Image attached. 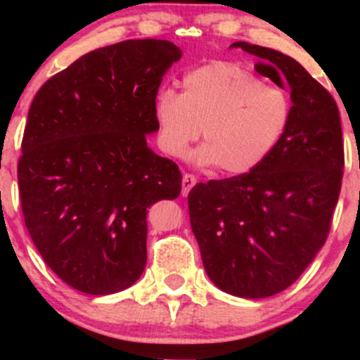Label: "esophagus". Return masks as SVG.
Returning a JSON list of instances; mask_svg holds the SVG:
<instances>
[{
	"label": "esophagus",
	"mask_w": 360,
	"mask_h": 360,
	"mask_svg": "<svg viewBox=\"0 0 360 360\" xmlns=\"http://www.w3.org/2000/svg\"><path fill=\"white\" fill-rule=\"evenodd\" d=\"M196 183H198V179L193 174H184L183 176V191H181V194H183V196H188V193L191 191Z\"/></svg>",
	"instance_id": "obj_1"
}]
</instances>
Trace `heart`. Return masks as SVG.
<instances>
[{
  "mask_svg": "<svg viewBox=\"0 0 360 360\" xmlns=\"http://www.w3.org/2000/svg\"><path fill=\"white\" fill-rule=\"evenodd\" d=\"M183 89H160L154 101L159 146L196 166H220L232 176L249 174L269 157L286 131L291 103L283 89L264 84L235 62L217 60L184 74Z\"/></svg>",
  "mask_w": 360,
  "mask_h": 360,
  "instance_id": "b5f03b06",
  "label": "heart"
}]
</instances>
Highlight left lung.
I'll return each mask as SVG.
<instances>
[{
  "label": "left lung",
  "instance_id": "obj_1",
  "mask_svg": "<svg viewBox=\"0 0 360 360\" xmlns=\"http://www.w3.org/2000/svg\"><path fill=\"white\" fill-rule=\"evenodd\" d=\"M259 57L255 71L291 91V117L274 152L249 174L196 184L189 221L208 278L259 300L303 274L328 235L344 174L337 103L303 65L274 49L235 42Z\"/></svg>",
  "mask_w": 360,
  "mask_h": 360
}]
</instances>
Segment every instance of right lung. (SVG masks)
Masks as SVG:
<instances>
[{"label":"right lung","instance_id":"add662e5","mask_svg":"<svg viewBox=\"0 0 360 360\" xmlns=\"http://www.w3.org/2000/svg\"><path fill=\"white\" fill-rule=\"evenodd\" d=\"M183 52L167 40L96 49L51 77L32 101L18 186L28 233L65 284L105 296L147 262V208L176 200L181 172L147 146L154 101Z\"/></svg>","mask_w":360,"mask_h":360}]
</instances>
